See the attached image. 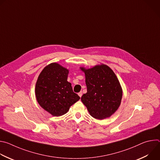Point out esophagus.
<instances>
[{
	"label": "esophagus",
	"mask_w": 160,
	"mask_h": 160,
	"mask_svg": "<svg viewBox=\"0 0 160 160\" xmlns=\"http://www.w3.org/2000/svg\"><path fill=\"white\" fill-rule=\"evenodd\" d=\"M78 94V96L81 98V97H82V92H80Z\"/></svg>",
	"instance_id": "esophagus-1"
}]
</instances>
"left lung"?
<instances>
[{
    "instance_id": "obj_1",
    "label": "left lung",
    "mask_w": 160,
    "mask_h": 160,
    "mask_svg": "<svg viewBox=\"0 0 160 160\" xmlns=\"http://www.w3.org/2000/svg\"><path fill=\"white\" fill-rule=\"evenodd\" d=\"M80 69L85 73L87 88L81 101L94 118L110 117L118 109L122 98V88L116 75L103 64Z\"/></svg>"
}]
</instances>
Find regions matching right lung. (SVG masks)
I'll list each match as a JSON object with an SVG mask.
<instances>
[{"label": "right lung", "mask_w": 160, "mask_h": 160, "mask_svg": "<svg viewBox=\"0 0 160 160\" xmlns=\"http://www.w3.org/2000/svg\"><path fill=\"white\" fill-rule=\"evenodd\" d=\"M69 71L56 62L45 66L35 85V96L40 106L54 117L66 114L80 98L67 81Z\"/></svg>", "instance_id": "right-lung-1"}]
</instances>
